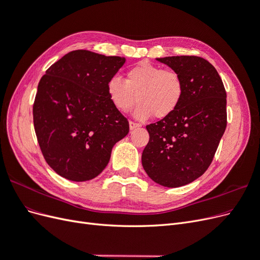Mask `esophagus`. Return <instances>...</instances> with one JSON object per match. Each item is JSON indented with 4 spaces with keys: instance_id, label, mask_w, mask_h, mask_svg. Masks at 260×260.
<instances>
[{
    "instance_id": "obj_1",
    "label": "esophagus",
    "mask_w": 260,
    "mask_h": 260,
    "mask_svg": "<svg viewBox=\"0 0 260 260\" xmlns=\"http://www.w3.org/2000/svg\"><path fill=\"white\" fill-rule=\"evenodd\" d=\"M140 127V124L139 123H136V122H133V121H129V128H130V130H133V129H137V128H139Z\"/></svg>"
}]
</instances>
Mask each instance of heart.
Masks as SVG:
<instances>
[{
	"instance_id": "obj_1",
	"label": "heart",
	"mask_w": 260,
	"mask_h": 260,
	"mask_svg": "<svg viewBox=\"0 0 260 260\" xmlns=\"http://www.w3.org/2000/svg\"><path fill=\"white\" fill-rule=\"evenodd\" d=\"M109 101L116 111L127 113L137 103L133 116L147 120L154 115L166 118L175 113L184 93L181 76L174 70H165L148 61H141L125 74L124 81L118 77L106 85Z\"/></svg>"
}]
</instances>
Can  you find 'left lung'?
Masks as SVG:
<instances>
[{
    "label": "left lung",
    "mask_w": 260,
    "mask_h": 260,
    "mask_svg": "<svg viewBox=\"0 0 260 260\" xmlns=\"http://www.w3.org/2000/svg\"><path fill=\"white\" fill-rule=\"evenodd\" d=\"M182 78L184 93L169 117L146 125L142 165L154 182L179 187L207 170L226 127V93L209 61L198 56L156 58Z\"/></svg>",
    "instance_id": "obj_1"
}]
</instances>
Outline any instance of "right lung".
Masks as SVG:
<instances>
[{
    "instance_id": "add662e5",
    "label": "right lung",
    "mask_w": 260,
    "mask_h": 260,
    "mask_svg": "<svg viewBox=\"0 0 260 260\" xmlns=\"http://www.w3.org/2000/svg\"><path fill=\"white\" fill-rule=\"evenodd\" d=\"M125 62L86 50L69 52L46 70L38 85L34 124L49 166L60 177L83 182L98 177L129 122L106 92Z\"/></svg>"
}]
</instances>
